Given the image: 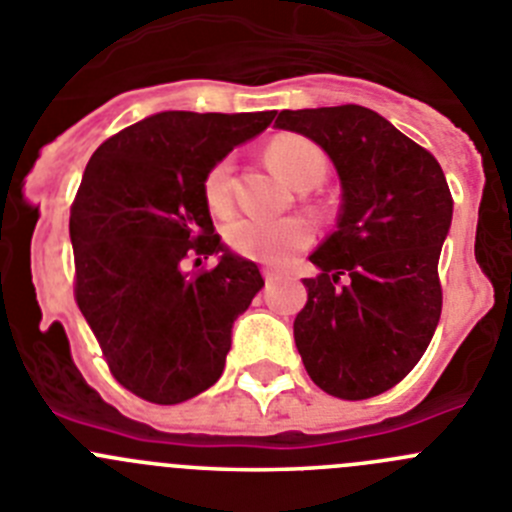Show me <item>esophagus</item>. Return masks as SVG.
Listing matches in <instances>:
<instances>
[{"label":"esophagus","mask_w":512,"mask_h":512,"mask_svg":"<svg viewBox=\"0 0 512 512\" xmlns=\"http://www.w3.org/2000/svg\"><path fill=\"white\" fill-rule=\"evenodd\" d=\"M262 275H265L267 283H280V280L290 278V275H285V272H280V270H272V267H265V270H262Z\"/></svg>","instance_id":"obj_1"}]
</instances>
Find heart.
<instances>
[{"label":"heart","mask_w":512,"mask_h":512,"mask_svg":"<svg viewBox=\"0 0 512 512\" xmlns=\"http://www.w3.org/2000/svg\"><path fill=\"white\" fill-rule=\"evenodd\" d=\"M267 159L272 169L295 186H315L326 176L328 159L323 148L308 136L285 133L267 146ZM234 161L219 159L204 176V202L214 214H227L232 209ZM229 247L250 260L267 265H285L298 252L313 242V224L305 217H257L245 214L224 229Z\"/></svg>","instance_id":"obj_1"}]
</instances>
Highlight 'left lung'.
I'll use <instances>...</instances> for the list:
<instances>
[{"mask_svg": "<svg viewBox=\"0 0 512 512\" xmlns=\"http://www.w3.org/2000/svg\"><path fill=\"white\" fill-rule=\"evenodd\" d=\"M275 126L318 143L343 191L336 232L310 255L295 346L326 394L371 399L417 366L439 323L450 186L427 148L364 105L280 111Z\"/></svg>", "mask_w": 512, "mask_h": 512, "instance_id": "obj_1", "label": "left lung"}]
</instances>
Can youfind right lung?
I'll return each instance as SVG.
<instances>
[{
  "mask_svg": "<svg viewBox=\"0 0 512 512\" xmlns=\"http://www.w3.org/2000/svg\"><path fill=\"white\" fill-rule=\"evenodd\" d=\"M275 111L148 116L100 143L70 207L75 300L113 379L179 404L222 376L232 326L265 285L214 232L204 176ZM217 254L214 268L183 262Z\"/></svg>",
  "mask_w": 512,
  "mask_h": 512,
  "instance_id": "1",
  "label": "right lung"
}]
</instances>
